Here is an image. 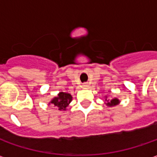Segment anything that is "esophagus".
<instances>
[{"mask_svg":"<svg viewBox=\"0 0 157 157\" xmlns=\"http://www.w3.org/2000/svg\"><path fill=\"white\" fill-rule=\"evenodd\" d=\"M88 83H86H86H83V85H82V86H83V87H84V88H86V87H88Z\"/></svg>","mask_w":157,"mask_h":157,"instance_id":"obj_1","label":"esophagus"}]
</instances>
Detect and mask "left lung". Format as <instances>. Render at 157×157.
Returning a JSON list of instances; mask_svg holds the SVG:
<instances>
[{
	"label": "left lung",
	"instance_id": "1",
	"mask_svg": "<svg viewBox=\"0 0 157 157\" xmlns=\"http://www.w3.org/2000/svg\"><path fill=\"white\" fill-rule=\"evenodd\" d=\"M106 101H107V99H106ZM118 103V98H113L112 99L111 101H109L108 100V103H107V105L108 106H114V105H117Z\"/></svg>",
	"mask_w": 157,
	"mask_h": 157
}]
</instances>
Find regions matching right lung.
Returning a JSON list of instances; mask_svg holds the SVG:
<instances>
[{
	"mask_svg": "<svg viewBox=\"0 0 157 157\" xmlns=\"http://www.w3.org/2000/svg\"><path fill=\"white\" fill-rule=\"evenodd\" d=\"M72 97L69 93L65 92H59L58 94V97L53 98L51 101V103L55 107H57L59 110H65L69 105V103L71 102Z\"/></svg>",
	"mask_w": 157,
	"mask_h": 157,
	"instance_id": "right-lung-1",
	"label": "right lung"
}]
</instances>
